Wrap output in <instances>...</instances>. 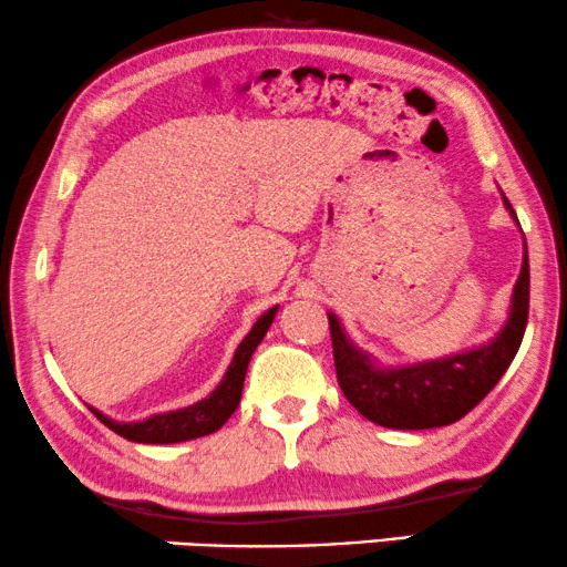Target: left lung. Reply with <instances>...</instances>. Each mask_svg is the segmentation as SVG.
<instances>
[{
	"mask_svg": "<svg viewBox=\"0 0 567 567\" xmlns=\"http://www.w3.org/2000/svg\"><path fill=\"white\" fill-rule=\"evenodd\" d=\"M506 210L516 220L512 203ZM526 316H529V254L524 244L519 280L514 285L512 310L488 344L467 352L416 364L380 367L374 357L354 347L341 329L339 318L329 313L333 364L339 388L364 419L388 429H436L450 426L475 409L504 378L519 352Z\"/></svg>",
	"mask_w": 567,
	"mask_h": 567,
	"instance_id": "1",
	"label": "left lung"
}]
</instances>
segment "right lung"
I'll return each mask as SVG.
<instances>
[{
    "instance_id": "obj_1",
    "label": "right lung",
    "mask_w": 567,
    "mask_h": 567,
    "mask_svg": "<svg viewBox=\"0 0 567 567\" xmlns=\"http://www.w3.org/2000/svg\"><path fill=\"white\" fill-rule=\"evenodd\" d=\"M277 308L280 306L269 308L265 316H259V321L251 326V331L246 333L241 344H238L234 362L228 364L220 385L215 388L210 395L203 398V401H197L179 411L156 413V416H151L146 421H127V424L107 419L105 413H100L97 409H92V413L107 429H113L115 434H121L123 440L141 442V444H177V442L197 440V436H207V434L218 432V429L230 419V413L236 411L238 401H241L246 367H249L254 349L261 344V339H265L269 326H272Z\"/></svg>"
}]
</instances>
